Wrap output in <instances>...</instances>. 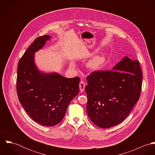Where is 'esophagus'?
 Here are the masks:
<instances>
[{
  "instance_id": "esophagus-1",
  "label": "esophagus",
  "mask_w": 155,
  "mask_h": 155,
  "mask_svg": "<svg viewBox=\"0 0 155 155\" xmlns=\"http://www.w3.org/2000/svg\"><path fill=\"white\" fill-rule=\"evenodd\" d=\"M85 84L84 81H81L79 83V88L81 92H83L85 90Z\"/></svg>"
}]
</instances>
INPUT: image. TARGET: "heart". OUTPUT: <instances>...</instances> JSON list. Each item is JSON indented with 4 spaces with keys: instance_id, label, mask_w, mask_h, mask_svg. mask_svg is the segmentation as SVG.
I'll use <instances>...</instances> for the list:
<instances>
[{
    "instance_id": "heart-1",
    "label": "heart",
    "mask_w": 155,
    "mask_h": 155,
    "mask_svg": "<svg viewBox=\"0 0 155 155\" xmlns=\"http://www.w3.org/2000/svg\"><path fill=\"white\" fill-rule=\"evenodd\" d=\"M104 61V58L103 57L95 56L89 61L87 66L92 70H97L102 66Z\"/></svg>"
}]
</instances>
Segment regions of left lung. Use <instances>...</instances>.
Returning <instances> with one entry per match:
<instances>
[{"label": "left lung", "instance_id": "obj_1", "mask_svg": "<svg viewBox=\"0 0 155 155\" xmlns=\"http://www.w3.org/2000/svg\"><path fill=\"white\" fill-rule=\"evenodd\" d=\"M142 71L138 60L125 57L112 70H95L87 78V111L97 127L108 128L122 122L138 101Z\"/></svg>", "mask_w": 155, "mask_h": 155}]
</instances>
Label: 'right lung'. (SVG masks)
Returning <instances> with one entry per match:
<instances>
[{"label":"right lung","mask_w":155,"mask_h":155,"mask_svg":"<svg viewBox=\"0 0 155 155\" xmlns=\"http://www.w3.org/2000/svg\"><path fill=\"white\" fill-rule=\"evenodd\" d=\"M50 36L38 37L27 48L17 67V92L23 108L35 122L46 127L59 124L68 104L79 93L80 78L41 73L34 63V53Z\"/></svg>","instance_id":"1"}]
</instances>
